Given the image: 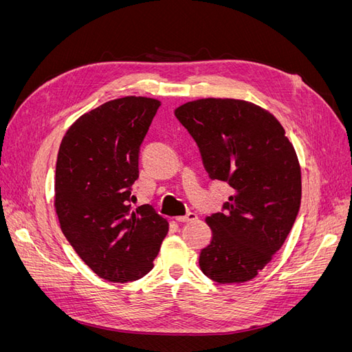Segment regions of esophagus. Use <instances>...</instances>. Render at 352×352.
<instances>
[{
	"label": "esophagus",
	"mask_w": 352,
	"mask_h": 352,
	"mask_svg": "<svg viewBox=\"0 0 352 352\" xmlns=\"http://www.w3.org/2000/svg\"><path fill=\"white\" fill-rule=\"evenodd\" d=\"M177 221H180V223H186V221H194V220H197L198 219V214L197 212H188L186 216H177V217H175Z\"/></svg>",
	"instance_id": "esophagus-1"
}]
</instances>
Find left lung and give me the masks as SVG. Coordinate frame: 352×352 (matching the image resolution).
Segmentation results:
<instances>
[{
  "instance_id": "left-lung-1",
  "label": "left lung",
  "mask_w": 352,
  "mask_h": 352,
  "mask_svg": "<svg viewBox=\"0 0 352 352\" xmlns=\"http://www.w3.org/2000/svg\"><path fill=\"white\" fill-rule=\"evenodd\" d=\"M194 138L210 179L232 194L207 223L199 267L217 283L251 280L289 235L301 206V168L282 124L258 105L204 98L175 111Z\"/></svg>"
}]
</instances>
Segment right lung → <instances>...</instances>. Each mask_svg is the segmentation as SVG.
I'll return each instance as SVG.
<instances>
[{
    "label": "right lung",
    "instance_id": "obj_1",
    "mask_svg": "<svg viewBox=\"0 0 352 352\" xmlns=\"http://www.w3.org/2000/svg\"><path fill=\"white\" fill-rule=\"evenodd\" d=\"M160 101L124 97L74 122L56 167L60 226L79 257L110 282H132L154 267L168 223L150 204L136 210L140 148Z\"/></svg>",
    "mask_w": 352,
    "mask_h": 352
}]
</instances>
